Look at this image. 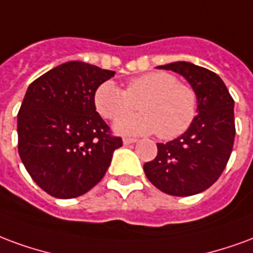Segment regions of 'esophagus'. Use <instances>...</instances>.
<instances>
[{"mask_svg": "<svg viewBox=\"0 0 253 253\" xmlns=\"http://www.w3.org/2000/svg\"><path fill=\"white\" fill-rule=\"evenodd\" d=\"M123 143H124L125 145L133 144V143H136V139H130V137H124V140H123Z\"/></svg>", "mask_w": 253, "mask_h": 253, "instance_id": "obj_1", "label": "esophagus"}]
</instances>
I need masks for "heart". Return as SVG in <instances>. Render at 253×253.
<instances>
[{"label":"heart","instance_id":"1","mask_svg":"<svg viewBox=\"0 0 253 253\" xmlns=\"http://www.w3.org/2000/svg\"><path fill=\"white\" fill-rule=\"evenodd\" d=\"M141 114L125 116L135 108ZM99 114L116 120L114 130L121 134H149L162 139L185 133L197 114V95L189 84L178 82L172 74L155 71L130 79L125 90L112 81L101 84L94 93Z\"/></svg>","mask_w":253,"mask_h":253}]
</instances>
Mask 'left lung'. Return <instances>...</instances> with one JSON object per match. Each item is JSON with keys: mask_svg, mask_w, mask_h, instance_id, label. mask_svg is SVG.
<instances>
[{"mask_svg": "<svg viewBox=\"0 0 253 253\" xmlns=\"http://www.w3.org/2000/svg\"><path fill=\"white\" fill-rule=\"evenodd\" d=\"M180 74L197 95V116L189 129L169 143H158V155L144 165L149 182L166 194L189 197L214 183L222 174L235 143V101L222 79L189 62L158 66Z\"/></svg>", "mask_w": 253, "mask_h": 253, "instance_id": "1", "label": "left lung"}]
</instances>
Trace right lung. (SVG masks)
<instances>
[{
	"label": "right lung",
	"mask_w": 253,
	"mask_h": 253,
	"mask_svg": "<svg viewBox=\"0 0 253 253\" xmlns=\"http://www.w3.org/2000/svg\"><path fill=\"white\" fill-rule=\"evenodd\" d=\"M114 74L73 60L29 84L17 114L18 154L36 185L55 198L93 189L123 145L94 105L97 87Z\"/></svg>",
	"instance_id": "1"
}]
</instances>
